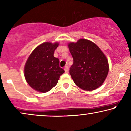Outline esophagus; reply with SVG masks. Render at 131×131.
<instances>
[{"instance_id": "esophagus-1", "label": "esophagus", "mask_w": 131, "mask_h": 131, "mask_svg": "<svg viewBox=\"0 0 131 131\" xmlns=\"http://www.w3.org/2000/svg\"><path fill=\"white\" fill-rule=\"evenodd\" d=\"M64 70H65L66 73L69 72V67H68V66H66V67H64Z\"/></svg>"}]
</instances>
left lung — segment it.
Segmentation results:
<instances>
[{
	"mask_svg": "<svg viewBox=\"0 0 131 131\" xmlns=\"http://www.w3.org/2000/svg\"><path fill=\"white\" fill-rule=\"evenodd\" d=\"M73 58L70 74L74 83L83 90L99 88L106 79L109 70L108 60L94 42L80 39L68 45Z\"/></svg>",
	"mask_w": 131,
	"mask_h": 131,
	"instance_id": "left-lung-1",
	"label": "left lung"
}]
</instances>
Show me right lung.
Here are the masks:
<instances>
[{
  "instance_id": "add662e5",
  "label": "right lung",
  "mask_w": 131,
  "mask_h": 131,
  "mask_svg": "<svg viewBox=\"0 0 131 131\" xmlns=\"http://www.w3.org/2000/svg\"><path fill=\"white\" fill-rule=\"evenodd\" d=\"M58 42H44L37 46L27 60L24 76L28 85L40 92H47L58 83L64 70L60 67V61L53 56Z\"/></svg>"
}]
</instances>
